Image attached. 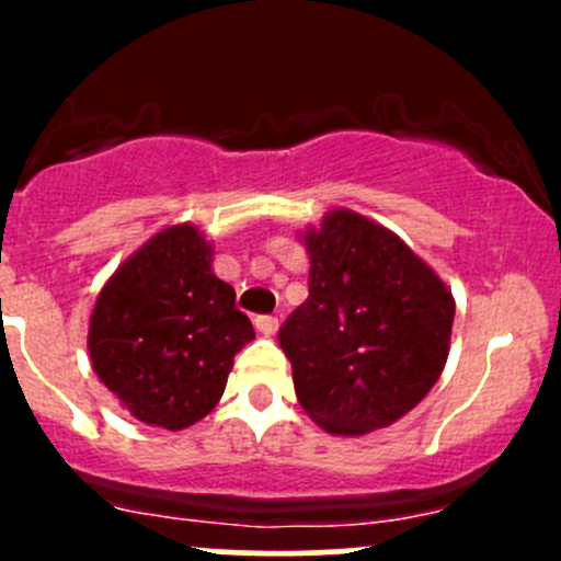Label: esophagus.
Wrapping results in <instances>:
<instances>
[{
  "instance_id": "obj_1",
  "label": "esophagus",
  "mask_w": 561,
  "mask_h": 561,
  "mask_svg": "<svg viewBox=\"0 0 561 561\" xmlns=\"http://www.w3.org/2000/svg\"><path fill=\"white\" fill-rule=\"evenodd\" d=\"M254 328H257L263 336H274V333L279 331V320L271 314H260V317H254Z\"/></svg>"
}]
</instances>
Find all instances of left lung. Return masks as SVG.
I'll return each mask as SVG.
<instances>
[{
    "label": "left lung",
    "instance_id": "left-lung-1",
    "mask_svg": "<svg viewBox=\"0 0 561 561\" xmlns=\"http://www.w3.org/2000/svg\"><path fill=\"white\" fill-rule=\"evenodd\" d=\"M304 244L309 298L279 331L298 401L328 434L386 428L443 375L454 293L399 236L350 208L304 230Z\"/></svg>",
    "mask_w": 561,
    "mask_h": 561
}]
</instances>
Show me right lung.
Segmentation results:
<instances>
[{
	"instance_id": "obj_1",
	"label": "right lung",
	"mask_w": 561,
	"mask_h": 561,
	"mask_svg": "<svg viewBox=\"0 0 561 561\" xmlns=\"http://www.w3.org/2000/svg\"><path fill=\"white\" fill-rule=\"evenodd\" d=\"M211 260L214 247L195 225H171L100 290L87 339L92 369L140 423L181 432L206 417L236 353L254 339Z\"/></svg>"
}]
</instances>
